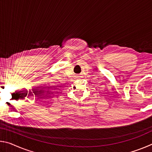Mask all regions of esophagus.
Returning <instances> with one entry per match:
<instances>
[{
  "mask_svg": "<svg viewBox=\"0 0 152 152\" xmlns=\"http://www.w3.org/2000/svg\"><path fill=\"white\" fill-rule=\"evenodd\" d=\"M78 78H79V77H78Z\"/></svg>",
  "mask_w": 152,
  "mask_h": 152,
  "instance_id": "1",
  "label": "esophagus"
}]
</instances>
